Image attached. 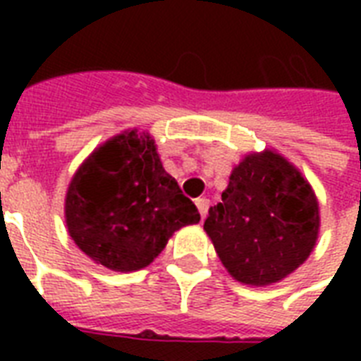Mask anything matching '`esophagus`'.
Returning <instances> with one entry per match:
<instances>
[{"label":"esophagus","instance_id":"1","mask_svg":"<svg viewBox=\"0 0 361 361\" xmlns=\"http://www.w3.org/2000/svg\"><path fill=\"white\" fill-rule=\"evenodd\" d=\"M197 208H198V212H200V217H206V215H208V209H209V200L206 197H202V198H197Z\"/></svg>","mask_w":361,"mask_h":361}]
</instances>
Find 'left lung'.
<instances>
[{
    "instance_id": "left-lung-1",
    "label": "left lung",
    "mask_w": 361,
    "mask_h": 361,
    "mask_svg": "<svg viewBox=\"0 0 361 361\" xmlns=\"http://www.w3.org/2000/svg\"><path fill=\"white\" fill-rule=\"evenodd\" d=\"M204 221L221 262L245 285L292 274L319 236V204L309 183L274 152L249 155Z\"/></svg>"
}]
</instances>
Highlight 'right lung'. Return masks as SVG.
<instances>
[{
  "mask_svg": "<svg viewBox=\"0 0 361 361\" xmlns=\"http://www.w3.org/2000/svg\"><path fill=\"white\" fill-rule=\"evenodd\" d=\"M65 219L87 257L116 271H135L200 214L164 172L152 136L130 130L82 164L67 191Z\"/></svg>",
  "mask_w": 361,
  "mask_h": 361,
  "instance_id": "1",
  "label": "right lung"
}]
</instances>
